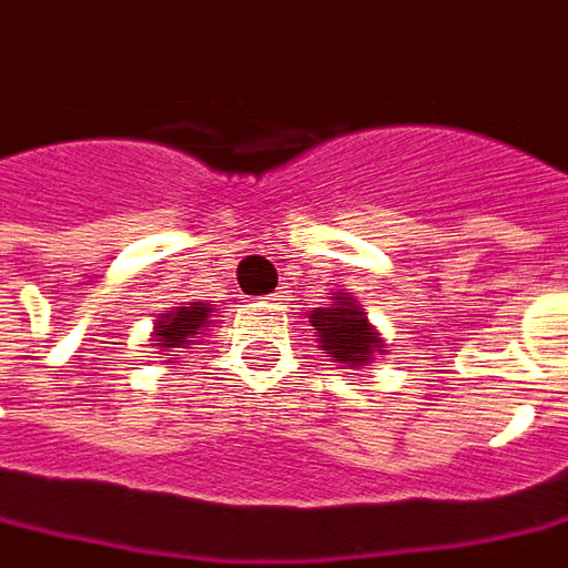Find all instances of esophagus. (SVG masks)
I'll return each mask as SVG.
<instances>
[{"label":"esophagus","instance_id":"34e87169","mask_svg":"<svg viewBox=\"0 0 568 568\" xmlns=\"http://www.w3.org/2000/svg\"><path fill=\"white\" fill-rule=\"evenodd\" d=\"M272 300H277V296H272Z\"/></svg>","mask_w":568,"mask_h":568}]
</instances>
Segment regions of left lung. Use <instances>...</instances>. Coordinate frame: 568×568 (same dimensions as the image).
<instances>
[{
  "mask_svg": "<svg viewBox=\"0 0 568 568\" xmlns=\"http://www.w3.org/2000/svg\"><path fill=\"white\" fill-rule=\"evenodd\" d=\"M308 324L315 327V336L327 352V358H334L343 367H362L374 362V355L386 352L383 336L377 327L367 322V312L358 306V300L352 293L336 291L331 303L315 308L308 315Z\"/></svg>",
  "mask_w": 568,
  "mask_h": 568,
  "instance_id": "8db88e82",
  "label": "left lung"
}]
</instances>
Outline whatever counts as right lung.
I'll return each instance as SVG.
<instances>
[{
	"label": "right lung",
	"mask_w": 568,
	"mask_h": 568,
	"mask_svg": "<svg viewBox=\"0 0 568 568\" xmlns=\"http://www.w3.org/2000/svg\"><path fill=\"white\" fill-rule=\"evenodd\" d=\"M213 324V306L210 303H179V306L166 308L154 322L151 331V346H158L160 355H170V352L194 349L203 334V327Z\"/></svg>",
	"instance_id": "add662e5"
}]
</instances>
